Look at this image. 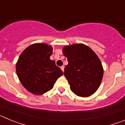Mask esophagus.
I'll use <instances>...</instances> for the list:
<instances>
[{"instance_id": "1", "label": "esophagus", "mask_w": 125, "mask_h": 125, "mask_svg": "<svg viewBox=\"0 0 125 125\" xmlns=\"http://www.w3.org/2000/svg\"><path fill=\"white\" fill-rule=\"evenodd\" d=\"M61 70L64 72V66H61Z\"/></svg>"}]
</instances>
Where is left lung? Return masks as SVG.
I'll return each instance as SVG.
<instances>
[{"instance_id":"1","label":"left lung","mask_w":125,"mask_h":125,"mask_svg":"<svg viewBox=\"0 0 125 125\" xmlns=\"http://www.w3.org/2000/svg\"><path fill=\"white\" fill-rule=\"evenodd\" d=\"M62 52L68 58L64 73L71 90L81 97L94 93L103 76L102 64L94 52L83 44L65 46Z\"/></svg>"}]
</instances>
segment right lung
Returning <instances> with one entry per match:
<instances>
[{
	"label": "right lung",
	"mask_w": 125,
	"mask_h": 125,
	"mask_svg": "<svg viewBox=\"0 0 125 125\" xmlns=\"http://www.w3.org/2000/svg\"><path fill=\"white\" fill-rule=\"evenodd\" d=\"M52 47L46 44H34L20 55L16 64V73L27 91L40 95L49 91L63 74L61 69L51 60Z\"/></svg>",
	"instance_id": "obj_1"
}]
</instances>
